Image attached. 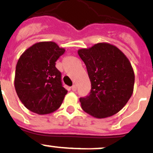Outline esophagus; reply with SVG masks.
<instances>
[{
    "label": "esophagus",
    "instance_id": "esophagus-1",
    "mask_svg": "<svg viewBox=\"0 0 153 153\" xmlns=\"http://www.w3.org/2000/svg\"><path fill=\"white\" fill-rule=\"evenodd\" d=\"M71 89H72V91H73V92L76 91V90H77V86H76V85H73L72 87H71Z\"/></svg>",
    "mask_w": 153,
    "mask_h": 153
}]
</instances>
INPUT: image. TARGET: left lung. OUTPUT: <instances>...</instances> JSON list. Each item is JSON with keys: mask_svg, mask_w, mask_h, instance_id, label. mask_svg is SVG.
Returning <instances> with one entry per match:
<instances>
[{"mask_svg": "<svg viewBox=\"0 0 153 153\" xmlns=\"http://www.w3.org/2000/svg\"><path fill=\"white\" fill-rule=\"evenodd\" d=\"M78 54L85 63L91 82L90 95L80 99L83 111L98 119L119 112L134 90V73L128 57L108 42L81 48Z\"/></svg>", "mask_w": 153, "mask_h": 153, "instance_id": "8db88e82", "label": "left lung"}]
</instances>
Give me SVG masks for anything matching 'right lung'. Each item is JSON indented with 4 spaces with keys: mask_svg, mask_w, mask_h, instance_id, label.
Masks as SVG:
<instances>
[{
    "mask_svg": "<svg viewBox=\"0 0 153 153\" xmlns=\"http://www.w3.org/2000/svg\"><path fill=\"white\" fill-rule=\"evenodd\" d=\"M65 52L54 42H39L25 50L17 62L14 85L29 111L44 115L60 107L67 90L55 62Z\"/></svg>",
    "mask_w": 153,
    "mask_h": 153,
    "instance_id": "obj_1",
    "label": "right lung"
}]
</instances>
